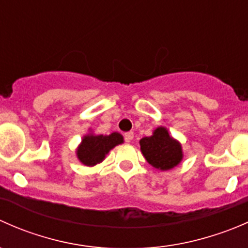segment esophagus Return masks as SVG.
Here are the masks:
<instances>
[{
	"mask_svg": "<svg viewBox=\"0 0 248 248\" xmlns=\"http://www.w3.org/2000/svg\"><path fill=\"white\" fill-rule=\"evenodd\" d=\"M133 138H134L133 132H127V133H124V139H126V141H131V140H133Z\"/></svg>",
	"mask_w": 248,
	"mask_h": 248,
	"instance_id": "esophagus-1",
	"label": "esophagus"
}]
</instances>
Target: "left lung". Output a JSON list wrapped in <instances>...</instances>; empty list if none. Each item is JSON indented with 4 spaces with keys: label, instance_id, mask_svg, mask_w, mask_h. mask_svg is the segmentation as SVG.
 <instances>
[{
    "label": "left lung",
    "instance_id": "obj_1",
    "mask_svg": "<svg viewBox=\"0 0 248 248\" xmlns=\"http://www.w3.org/2000/svg\"><path fill=\"white\" fill-rule=\"evenodd\" d=\"M140 151L142 156L158 170L167 171L181 163L184 158L181 142L169 134L166 127H157L152 136L140 139Z\"/></svg>",
    "mask_w": 248,
    "mask_h": 248
}]
</instances>
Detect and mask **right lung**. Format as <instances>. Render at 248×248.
Segmentation results:
<instances>
[{"label":"right lung","instance_id":"1","mask_svg":"<svg viewBox=\"0 0 248 248\" xmlns=\"http://www.w3.org/2000/svg\"><path fill=\"white\" fill-rule=\"evenodd\" d=\"M124 142V137L117 132L108 136L87 133L82 137L81 142L77 147L78 159L86 167H93L106 159L110 150Z\"/></svg>","mask_w":248,"mask_h":248}]
</instances>
